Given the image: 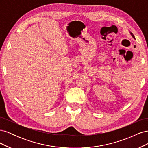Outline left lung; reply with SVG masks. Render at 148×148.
<instances>
[{
  "mask_svg": "<svg viewBox=\"0 0 148 148\" xmlns=\"http://www.w3.org/2000/svg\"><path fill=\"white\" fill-rule=\"evenodd\" d=\"M130 34L132 35V36L134 38V39H135V36H134V35H133V34L132 33V32H130Z\"/></svg>",
  "mask_w": 148,
  "mask_h": 148,
  "instance_id": "left-lung-1",
  "label": "left lung"
}]
</instances>
